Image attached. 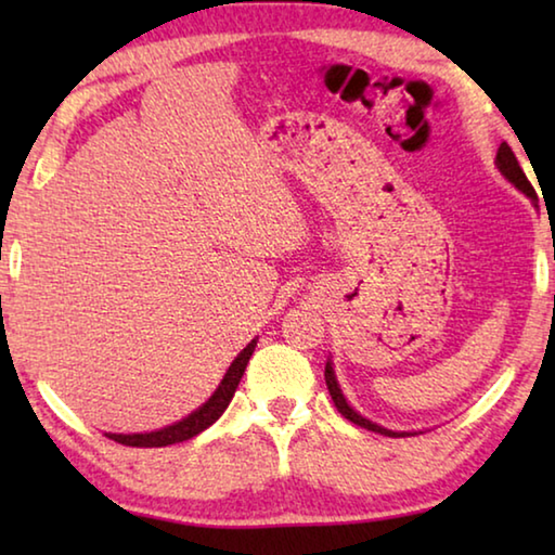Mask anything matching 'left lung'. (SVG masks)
Segmentation results:
<instances>
[{
  "label": "left lung",
  "instance_id": "obj_1",
  "mask_svg": "<svg viewBox=\"0 0 555 555\" xmlns=\"http://www.w3.org/2000/svg\"><path fill=\"white\" fill-rule=\"evenodd\" d=\"M496 168H500V173L506 178V181H509L514 188H519L524 195H529V198L537 203V191H533V185L529 183V178H526V173L521 171V166H519V162H516L512 146L506 142H502L500 152H496ZM325 384H327V391H331L337 411H340L347 421H352V424L367 428V430H374V434H382V436H391V438L411 436V434H399V430H389V428H384L379 424H372L370 418L360 416V413H357L350 406V403H347V399L343 397V389H340V384H337L335 372H333V362H325Z\"/></svg>",
  "mask_w": 555,
  "mask_h": 555
}]
</instances>
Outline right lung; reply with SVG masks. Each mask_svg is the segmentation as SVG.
I'll list each match as a JSON object with an SVG mask.
<instances>
[{
	"mask_svg": "<svg viewBox=\"0 0 555 555\" xmlns=\"http://www.w3.org/2000/svg\"><path fill=\"white\" fill-rule=\"evenodd\" d=\"M257 347V337L251 340L244 350L234 357V362L230 364V370L224 372V377L220 382V387L215 389L212 397L203 403V406L195 409L193 413H188L185 418L176 421V424L152 430V434H105L107 438L115 440V443L121 446H131V448H164V446H173V443H183V440H191L193 436L203 434L205 428H210L215 421H218L224 409L230 406V401L237 391V384L242 379L244 370H247V362L251 352Z\"/></svg>",
	"mask_w": 555,
	"mask_h": 555,
	"instance_id": "add662e5",
	"label": "right lung"
}]
</instances>
